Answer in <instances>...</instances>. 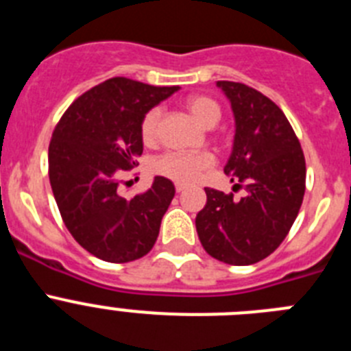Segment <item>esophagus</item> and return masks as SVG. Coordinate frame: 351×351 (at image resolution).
<instances>
[{
	"label": "esophagus",
	"mask_w": 351,
	"mask_h": 351,
	"mask_svg": "<svg viewBox=\"0 0 351 351\" xmlns=\"http://www.w3.org/2000/svg\"><path fill=\"white\" fill-rule=\"evenodd\" d=\"M176 191H178V193H182V191H184V186L176 184Z\"/></svg>",
	"instance_id": "obj_1"
}]
</instances>
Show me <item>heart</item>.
Instances as JSON below:
<instances>
[{
	"instance_id": "heart-1",
	"label": "heart",
	"mask_w": 351,
	"mask_h": 351,
	"mask_svg": "<svg viewBox=\"0 0 351 351\" xmlns=\"http://www.w3.org/2000/svg\"><path fill=\"white\" fill-rule=\"evenodd\" d=\"M186 110L204 128H213L221 119V107L213 98L195 95L186 98ZM161 110L158 107L149 108L141 121V138L145 145H153L158 141ZM214 165V156L207 151L198 153H165L153 161L154 173L163 176L178 184H191L200 178V173Z\"/></svg>"
}]
</instances>
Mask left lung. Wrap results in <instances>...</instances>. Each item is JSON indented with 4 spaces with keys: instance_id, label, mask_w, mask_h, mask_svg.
<instances>
[{
    "instance_id": "8db88e82",
    "label": "left lung",
    "mask_w": 351,
    "mask_h": 351,
    "mask_svg": "<svg viewBox=\"0 0 351 351\" xmlns=\"http://www.w3.org/2000/svg\"><path fill=\"white\" fill-rule=\"evenodd\" d=\"M235 117L232 154L225 165L234 195L206 188L207 204L197 214L198 239L213 258L251 265L283 243L306 191V160L287 116L267 96L246 84L216 82Z\"/></svg>"
}]
</instances>
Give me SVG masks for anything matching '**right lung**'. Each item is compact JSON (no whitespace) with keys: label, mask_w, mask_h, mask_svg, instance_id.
Segmentation results:
<instances>
[{"label":"right lung","mask_w":351,"mask_h":351,"mask_svg":"<svg viewBox=\"0 0 351 351\" xmlns=\"http://www.w3.org/2000/svg\"><path fill=\"white\" fill-rule=\"evenodd\" d=\"M179 86H149L114 77L79 96L60 119L49 145V179L68 232L96 258L126 263L153 250L172 181L156 176L126 200L119 176L142 154L141 121Z\"/></svg>","instance_id":"1"}]
</instances>
